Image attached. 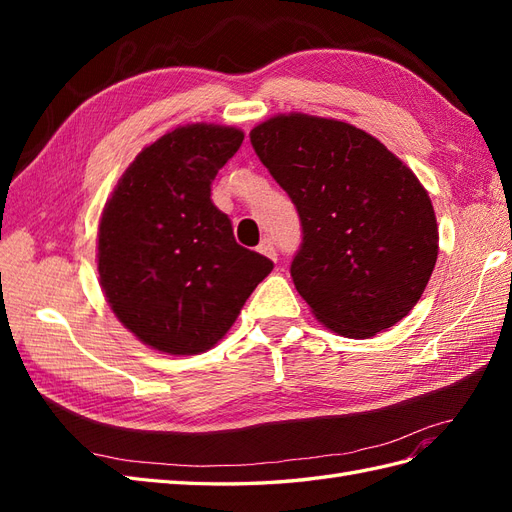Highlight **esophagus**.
Here are the masks:
<instances>
[{"mask_svg":"<svg viewBox=\"0 0 512 512\" xmlns=\"http://www.w3.org/2000/svg\"><path fill=\"white\" fill-rule=\"evenodd\" d=\"M258 252H260L262 256L271 258L273 262L277 260V252H275V245H273V241H271V239H262V241H260V245H258Z\"/></svg>","mask_w":512,"mask_h":512,"instance_id":"obj_1","label":"esophagus"}]
</instances>
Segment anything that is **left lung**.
<instances>
[{
	"label": "left lung",
	"mask_w": 512,
	"mask_h": 512,
	"mask_svg": "<svg viewBox=\"0 0 512 512\" xmlns=\"http://www.w3.org/2000/svg\"><path fill=\"white\" fill-rule=\"evenodd\" d=\"M260 162L299 211L290 275L314 318L337 335L391 329L423 297L438 222L412 168L352 123L280 113L252 128Z\"/></svg>",
	"instance_id": "1"
}]
</instances>
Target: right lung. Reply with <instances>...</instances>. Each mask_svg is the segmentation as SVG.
Listing matches in <instances>:
<instances>
[{
    "mask_svg": "<svg viewBox=\"0 0 512 512\" xmlns=\"http://www.w3.org/2000/svg\"><path fill=\"white\" fill-rule=\"evenodd\" d=\"M243 130L188 123L143 147L98 224V282L138 342L190 356L222 342L273 262L245 250L211 203V181Z\"/></svg>",
    "mask_w": 512,
    "mask_h": 512,
    "instance_id": "1",
    "label": "right lung"
}]
</instances>
